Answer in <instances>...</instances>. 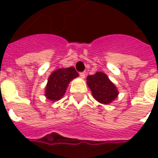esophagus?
I'll return each instance as SVG.
<instances>
[{"label":"esophagus","mask_w":158,"mask_h":158,"mask_svg":"<svg viewBox=\"0 0 158 158\" xmlns=\"http://www.w3.org/2000/svg\"><path fill=\"white\" fill-rule=\"evenodd\" d=\"M85 74H86V73L85 72L79 73V76H80V77H81L82 79H85Z\"/></svg>","instance_id":"esophagus-1"}]
</instances>
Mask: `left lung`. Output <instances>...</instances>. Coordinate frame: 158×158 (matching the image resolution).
I'll return each mask as SVG.
<instances>
[{
	"mask_svg": "<svg viewBox=\"0 0 158 158\" xmlns=\"http://www.w3.org/2000/svg\"><path fill=\"white\" fill-rule=\"evenodd\" d=\"M87 85L92 92L93 97L102 104H109L118 95L115 85L102 72H97L93 75L88 76Z\"/></svg>",
	"mask_w": 158,
	"mask_h": 158,
	"instance_id": "1",
	"label": "left lung"
}]
</instances>
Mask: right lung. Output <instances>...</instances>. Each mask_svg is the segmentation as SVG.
<instances>
[{
	"instance_id": "add662e5",
	"label": "right lung",
	"mask_w": 158,
	"mask_h": 158,
	"mask_svg": "<svg viewBox=\"0 0 158 158\" xmlns=\"http://www.w3.org/2000/svg\"><path fill=\"white\" fill-rule=\"evenodd\" d=\"M79 76L73 67L59 69L52 73L45 86V96L52 102L58 101L64 96L69 82Z\"/></svg>"
}]
</instances>
